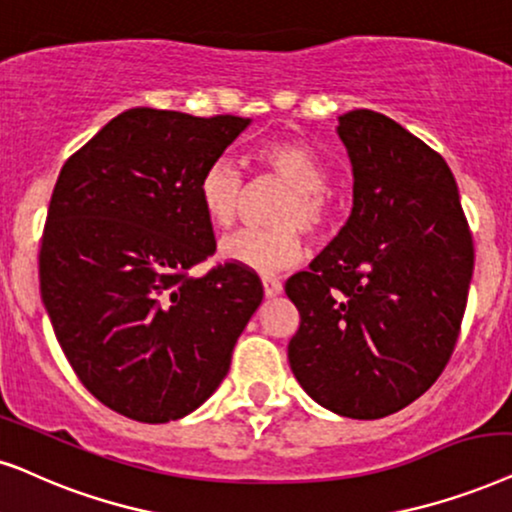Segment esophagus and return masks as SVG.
<instances>
[{"label":"esophagus","mask_w":512,"mask_h":512,"mask_svg":"<svg viewBox=\"0 0 512 512\" xmlns=\"http://www.w3.org/2000/svg\"><path fill=\"white\" fill-rule=\"evenodd\" d=\"M263 291L265 298H275L282 294V282L275 280V277H263Z\"/></svg>","instance_id":"1"}]
</instances>
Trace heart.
Returning <instances> with one entry per match:
<instances>
[{
  "mask_svg": "<svg viewBox=\"0 0 512 512\" xmlns=\"http://www.w3.org/2000/svg\"><path fill=\"white\" fill-rule=\"evenodd\" d=\"M256 164L263 176L277 178L289 188L272 216L277 228L228 237L221 244V254L232 263L270 275L301 263L305 254L301 230L310 237H322L334 218V202L327 190L329 171L308 145L277 138L258 148ZM197 192L207 221L216 230H230L242 214L249 183L237 164L216 159L204 169Z\"/></svg>",
  "mask_w": 512,
  "mask_h": 512,
  "instance_id": "b5f03b06",
  "label": "heart"
}]
</instances>
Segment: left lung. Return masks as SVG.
Wrapping results in <instances>:
<instances>
[{"label": "left lung", "mask_w": 512, "mask_h": 512, "mask_svg": "<svg viewBox=\"0 0 512 512\" xmlns=\"http://www.w3.org/2000/svg\"><path fill=\"white\" fill-rule=\"evenodd\" d=\"M336 131L353 211L284 287L301 315L289 364L324 409L371 421L418 400L447 367L475 249L442 155L374 110L345 112Z\"/></svg>", "instance_id": "1"}]
</instances>
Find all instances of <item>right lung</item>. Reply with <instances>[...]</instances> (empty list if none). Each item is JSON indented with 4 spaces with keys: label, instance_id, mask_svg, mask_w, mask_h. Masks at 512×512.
Here are the masks:
<instances>
[{
    "label": "right lung",
    "instance_id": "obj_1",
    "mask_svg": "<svg viewBox=\"0 0 512 512\" xmlns=\"http://www.w3.org/2000/svg\"><path fill=\"white\" fill-rule=\"evenodd\" d=\"M249 122L131 108L63 164L39 289L70 367L117 414L169 423L207 402L263 301L244 265L190 272L216 251L199 178Z\"/></svg>",
    "mask_w": 512,
    "mask_h": 512
}]
</instances>
